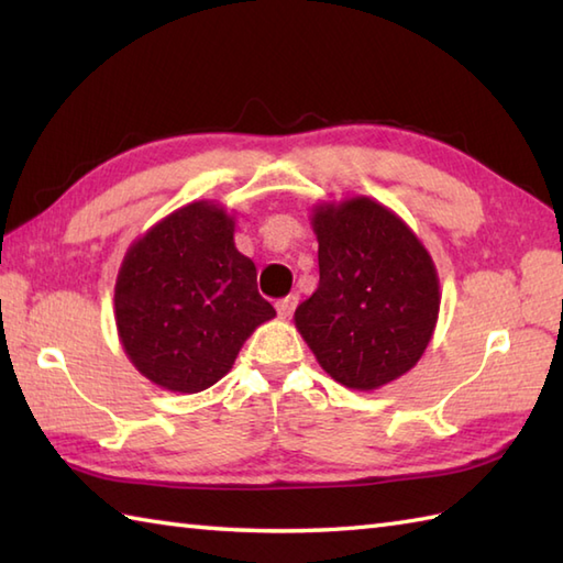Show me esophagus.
<instances>
[{
    "instance_id": "obj_1",
    "label": "esophagus",
    "mask_w": 563,
    "mask_h": 563,
    "mask_svg": "<svg viewBox=\"0 0 563 563\" xmlns=\"http://www.w3.org/2000/svg\"><path fill=\"white\" fill-rule=\"evenodd\" d=\"M297 302H300V297H297V295H288V297H283V300L275 302V309H278V317L280 319H290Z\"/></svg>"
}]
</instances>
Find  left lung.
<instances>
[{"label": "left lung", "instance_id": "8db88e82", "mask_svg": "<svg viewBox=\"0 0 563 563\" xmlns=\"http://www.w3.org/2000/svg\"><path fill=\"white\" fill-rule=\"evenodd\" d=\"M309 222L319 285L295 309V329L331 379L375 391L409 373L433 339V256L397 212L367 196L321 200Z\"/></svg>", "mask_w": 563, "mask_h": 563}]
</instances>
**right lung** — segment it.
<instances>
[{
  "label": "right lung",
  "mask_w": 563,
  "mask_h": 563,
  "mask_svg": "<svg viewBox=\"0 0 563 563\" xmlns=\"http://www.w3.org/2000/svg\"><path fill=\"white\" fill-rule=\"evenodd\" d=\"M234 212L194 200L128 246L113 314L128 361L166 391L196 394L230 373L244 341L275 317L256 266L234 246Z\"/></svg>",
  "instance_id": "1"
}]
</instances>
